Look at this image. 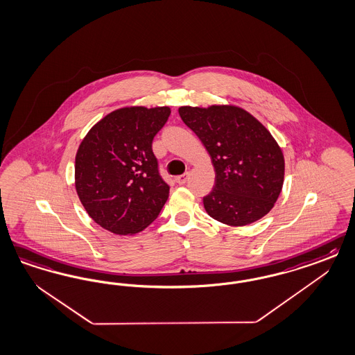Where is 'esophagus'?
I'll return each instance as SVG.
<instances>
[{
    "mask_svg": "<svg viewBox=\"0 0 355 355\" xmlns=\"http://www.w3.org/2000/svg\"><path fill=\"white\" fill-rule=\"evenodd\" d=\"M188 178H189V172H185L182 176H178V178L175 179V182L179 184V185H184V184L188 182Z\"/></svg>",
    "mask_w": 355,
    "mask_h": 355,
    "instance_id": "esophagus-1",
    "label": "esophagus"
}]
</instances>
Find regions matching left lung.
I'll return each instance as SVG.
<instances>
[{
	"instance_id": "left-lung-1",
	"label": "left lung",
	"mask_w": 355,
	"mask_h": 355,
	"mask_svg": "<svg viewBox=\"0 0 355 355\" xmlns=\"http://www.w3.org/2000/svg\"><path fill=\"white\" fill-rule=\"evenodd\" d=\"M179 114L214 166V187L202 198L207 214L230 226H245L266 216L285 175L284 154L268 129L234 105H185Z\"/></svg>"
}]
</instances>
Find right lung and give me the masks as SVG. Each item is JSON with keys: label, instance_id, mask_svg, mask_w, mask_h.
Instances as JSON below:
<instances>
[{"label": "right lung", "instance_id": "obj_1", "mask_svg": "<svg viewBox=\"0 0 355 355\" xmlns=\"http://www.w3.org/2000/svg\"><path fill=\"white\" fill-rule=\"evenodd\" d=\"M168 107H126L107 114L80 142L76 189L87 214L103 229L133 235L166 204L170 185L159 173L153 139L167 123Z\"/></svg>", "mask_w": 355, "mask_h": 355}]
</instances>
